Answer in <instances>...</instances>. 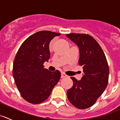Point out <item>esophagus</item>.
Here are the masks:
<instances>
[{"label":"esophagus","instance_id":"1","mask_svg":"<svg viewBox=\"0 0 120 120\" xmlns=\"http://www.w3.org/2000/svg\"><path fill=\"white\" fill-rule=\"evenodd\" d=\"M67 77V75H65V73H61V78H64V77Z\"/></svg>","mask_w":120,"mask_h":120}]
</instances>
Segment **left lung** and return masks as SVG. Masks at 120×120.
<instances>
[{"label": "left lung", "instance_id": "left-lung-1", "mask_svg": "<svg viewBox=\"0 0 120 120\" xmlns=\"http://www.w3.org/2000/svg\"><path fill=\"white\" fill-rule=\"evenodd\" d=\"M66 36L79 47V64L84 73L80 80L70 77L73 85L67 91V96L74 106L84 109L94 105L106 88L109 66L102 49L93 37L75 33Z\"/></svg>", "mask_w": 120, "mask_h": 120}]
</instances>
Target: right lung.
<instances>
[{"mask_svg":"<svg viewBox=\"0 0 120 120\" xmlns=\"http://www.w3.org/2000/svg\"><path fill=\"white\" fill-rule=\"evenodd\" d=\"M61 34L49 30L38 32L22 44L13 63L14 79L22 97L32 104H40L47 99L59 82L61 72L44 68L50 54V42Z\"/></svg>","mask_w":120,"mask_h":120,"instance_id":"1","label":"right lung"}]
</instances>
